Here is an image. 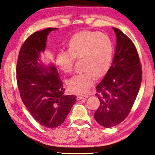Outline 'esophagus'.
<instances>
[{"mask_svg": "<svg viewBox=\"0 0 155 155\" xmlns=\"http://www.w3.org/2000/svg\"><path fill=\"white\" fill-rule=\"evenodd\" d=\"M88 97H89V96H88L87 94H85V95H77V100H81V99H87Z\"/></svg>", "mask_w": 155, "mask_h": 155, "instance_id": "1", "label": "esophagus"}]
</instances>
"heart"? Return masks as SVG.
I'll list each match as a JSON object with an SVG mask.
<instances>
[{
  "label": "heart",
  "instance_id": "b5f03b06",
  "mask_svg": "<svg viewBox=\"0 0 155 155\" xmlns=\"http://www.w3.org/2000/svg\"><path fill=\"white\" fill-rule=\"evenodd\" d=\"M113 57V44L108 36L97 31H81L76 33L68 42V51L56 54L57 67L65 73H70L74 58L81 59L83 72L68 81L71 91L84 93L94 84L95 77H103L109 70Z\"/></svg>",
  "mask_w": 155,
  "mask_h": 155
}]
</instances>
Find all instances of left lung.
I'll return each instance as SVG.
<instances>
[{"label": "left lung", "instance_id": "left-lung-1", "mask_svg": "<svg viewBox=\"0 0 155 155\" xmlns=\"http://www.w3.org/2000/svg\"><path fill=\"white\" fill-rule=\"evenodd\" d=\"M117 43L112 65L96 89L100 105L94 119L101 126L112 127L129 114L141 86V65L135 46L120 29L112 28Z\"/></svg>", "mask_w": 155, "mask_h": 155}]
</instances>
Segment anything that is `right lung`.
Returning <instances> with one entry per match:
<instances>
[{"label": "right lung", "instance_id": "1", "mask_svg": "<svg viewBox=\"0 0 155 155\" xmlns=\"http://www.w3.org/2000/svg\"><path fill=\"white\" fill-rule=\"evenodd\" d=\"M57 28H47L29 36L22 45L16 66V80L24 105L41 126H61L76 101L64 95L63 83L51 62H43L48 36Z\"/></svg>", "mask_w": 155, "mask_h": 155}]
</instances>
